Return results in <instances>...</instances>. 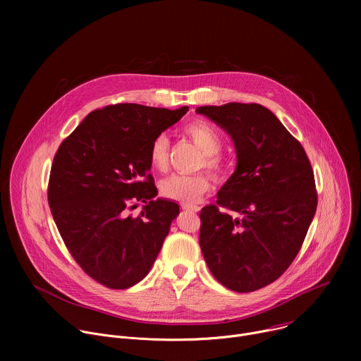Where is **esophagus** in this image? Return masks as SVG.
Instances as JSON below:
<instances>
[{"instance_id": "obj_1", "label": "esophagus", "mask_w": 361, "mask_h": 361, "mask_svg": "<svg viewBox=\"0 0 361 361\" xmlns=\"http://www.w3.org/2000/svg\"><path fill=\"white\" fill-rule=\"evenodd\" d=\"M181 209L185 212H194V213H197L200 210V207H197V205H192V204H181Z\"/></svg>"}]
</instances>
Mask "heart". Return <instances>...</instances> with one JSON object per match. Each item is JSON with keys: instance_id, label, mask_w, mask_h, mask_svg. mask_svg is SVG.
<instances>
[{"instance_id": "1", "label": "heart", "mask_w": 361, "mask_h": 361, "mask_svg": "<svg viewBox=\"0 0 361 361\" xmlns=\"http://www.w3.org/2000/svg\"><path fill=\"white\" fill-rule=\"evenodd\" d=\"M183 133L200 148V167H205L213 174L220 176L226 171V161L220 156L223 140L220 131L204 120H194L184 126ZM170 141L166 134L154 138L148 149V161L152 170L164 171L169 163ZM161 194L169 200L183 204L195 202L202 194L210 190V177L205 173L198 174H173L161 183Z\"/></svg>"}]
</instances>
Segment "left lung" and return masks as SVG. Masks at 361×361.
<instances>
[{
  "mask_svg": "<svg viewBox=\"0 0 361 361\" xmlns=\"http://www.w3.org/2000/svg\"><path fill=\"white\" fill-rule=\"evenodd\" d=\"M195 111L226 130L237 152L217 204L200 212V247L224 287L255 291L298 254L317 209L314 173L302 145L269 109L228 102Z\"/></svg>",
  "mask_w": 361,
  "mask_h": 361,
  "instance_id": "left-lung-1",
  "label": "left lung"
}]
</instances>
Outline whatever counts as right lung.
Segmentation results:
<instances>
[{
    "instance_id": "add662e5",
    "label": "right lung",
    "mask_w": 361,
    "mask_h": 361,
    "mask_svg": "<svg viewBox=\"0 0 361 361\" xmlns=\"http://www.w3.org/2000/svg\"><path fill=\"white\" fill-rule=\"evenodd\" d=\"M187 111L107 106L90 113L59 147L48 181L51 214L73 259L97 283L128 288L156 262L180 207L154 200L148 149ZM138 200L146 205L133 218L128 212Z\"/></svg>"
}]
</instances>
